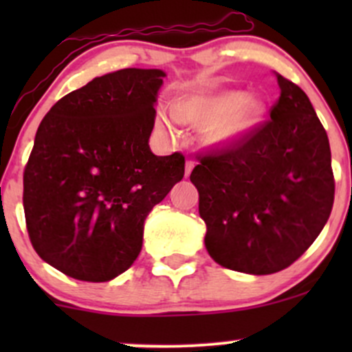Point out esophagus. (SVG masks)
<instances>
[{
  "label": "esophagus",
  "mask_w": 352,
  "mask_h": 352,
  "mask_svg": "<svg viewBox=\"0 0 352 352\" xmlns=\"http://www.w3.org/2000/svg\"><path fill=\"white\" fill-rule=\"evenodd\" d=\"M193 167H195V162H193L192 159H187V162H185V177L190 175V172L193 170Z\"/></svg>",
  "instance_id": "esophagus-1"
}]
</instances>
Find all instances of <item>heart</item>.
Wrapping results in <instances>:
<instances>
[{
    "label": "heart",
    "instance_id": "1",
    "mask_svg": "<svg viewBox=\"0 0 352 352\" xmlns=\"http://www.w3.org/2000/svg\"><path fill=\"white\" fill-rule=\"evenodd\" d=\"M266 106L258 96L235 89L192 92L177 109L159 111L155 127L164 134H175L182 122L204 128L205 142L228 147L252 132L263 120Z\"/></svg>",
    "mask_w": 352,
    "mask_h": 352
}]
</instances>
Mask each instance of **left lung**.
Instances as JSON below:
<instances>
[{
	"label": "left lung",
	"instance_id": "left-lung-1",
	"mask_svg": "<svg viewBox=\"0 0 352 352\" xmlns=\"http://www.w3.org/2000/svg\"><path fill=\"white\" fill-rule=\"evenodd\" d=\"M280 98L265 124L199 157L190 173L218 265L250 274L288 268L331 215L334 177L328 134L308 96L276 74Z\"/></svg>",
	"mask_w": 352,
	"mask_h": 352
}]
</instances>
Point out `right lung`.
Returning a JSON list of instances; mask_svg holds the SVG:
<instances>
[{
    "label": "right lung",
    "mask_w": 352,
    "mask_h": 352,
    "mask_svg": "<svg viewBox=\"0 0 352 352\" xmlns=\"http://www.w3.org/2000/svg\"><path fill=\"white\" fill-rule=\"evenodd\" d=\"M165 72L120 69L92 79L44 116L24 168L23 205L36 253L60 273L102 283L142 250L144 221L185 157L153 155L148 137Z\"/></svg>",
    "instance_id": "obj_1"
}]
</instances>
